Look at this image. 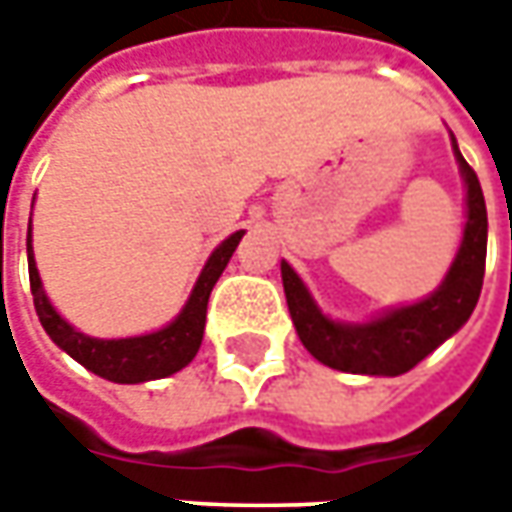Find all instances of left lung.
Wrapping results in <instances>:
<instances>
[{
	"mask_svg": "<svg viewBox=\"0 0 512 512\" xmlns=\"http://www.w3.org/2000/svg\"><path fill=\"white\" fill-rule=\"evenodd\" d=\"M453 153L464 179V230L456 259L444 273L442 285L413 305L387 307L364 322L330 319L302 276L282 262V285L290 319L313 359L342 373L362 376H402L430 356L442 342L470 319L479 302L487 259V207L473 168L464 162L456 136L450 133Z\"/></svg>",
	"mask_w": 512,
	"mask_h": 512,
	"instance_id": "1",
	"label": "left lung"
}]
</instances>
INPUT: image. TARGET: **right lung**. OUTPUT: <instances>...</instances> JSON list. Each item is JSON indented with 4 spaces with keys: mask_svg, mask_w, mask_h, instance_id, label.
Returning a JSON list of instances; mask_svg holds the SVG:
<instances>
[{
    "mask_svg": "<svg viewBox=\"0 0 512 512\" xmlns=\"http://www.w3.org/2000/svg\"><path fill=\"white\" fill-rule=\"evenodd\" d=\"M242 236H245V230L230 233L225 242L207 256L205 267H202L196 285L190 290L185 307L176 313V319H170L168 325L142 333V336L96 339V336L76 330L68 319H62V313L56 307L50 305L48 293H45L42 279H39V267H36V259H33V245H30L33 239H30L28 225V273L36 316H39L45 333L50 336V342L62 347L70 359H76L82 367H88L90 373H96V376H102L108 382L142 384L173 376V373H179L182 367L193 362V356L202 347L210 290L219 282V276L230 262L233 250L242 242Z\"/></svg>",
    "mask_w": 512,
    "mask_h": 512,
    "instance_id": "1",
    "label": "right lung"
}]
</instances>
